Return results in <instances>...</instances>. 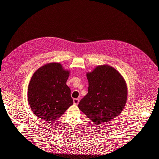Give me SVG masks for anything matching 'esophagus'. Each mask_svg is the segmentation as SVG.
<instances>
[{
    "mask_svg": "<svg viewBox=\"0 0 159 159\" xmlns=\"http://www.w3.org/2000/svg\"><path fill=\"white\" fill-rule=\"evenodd\" d=\"M79 102V99L78 98H75L73 99V103L75 105H77Z\"/></svg>",
    "mask_w": 159,
    "mask_h": 159,
    "instance_id": "obj_1",
    "label": "esophagus"
}]
</instances>
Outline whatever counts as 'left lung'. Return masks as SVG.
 Instances as JSON below:
<instances>
[{
    "instance_id": "8db88e82",
    "label": "left lung",
    "mask_w": 159,
    "mask_h": 159,
    "mask_svg": "<svg viewBox=\"0 0 159 159\" xmlns=\"http://www.w3.org/2000/svg\"><path fill=\"white\" fill-rule=\"evenodd\" d=\"M88 93L78 107L95 124L105 123L119 116L126 104L127 87L121 75L108 66L97 67L86 75Z\"/></svg>"
}]
</instances>
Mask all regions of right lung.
I'll return each instance as SVG.
<instances>
[{
    "instance_id": "obj_1",
    "label": "right lung",
    "mask_w": 159,
    "mask_h": 159,
    "mask_svg": "<svg viewBox=\"0 0 159 159\" xmlns=\"http://www.w3.org/2000/svg\"><path fill=\"white\" fill-rule=\"evenodd\" d=\"M69 76L59 63H49L39 68L28 88L29 104L33 113L48 123L61 117L73 104L66 84Z\"/></svg>"
}]
</instances>
